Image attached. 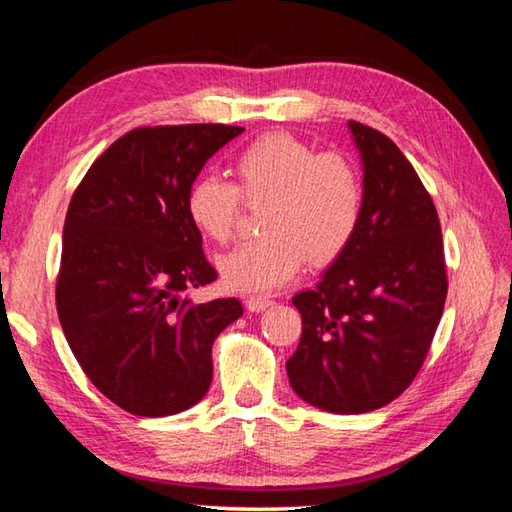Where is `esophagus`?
Segmentation results:
<instances>
[{
	"mask_svg": "<svg viewBox=\"0 0 512 512\" xmlns=\"http://www.w3.org/2000/svg\"><path fill=\"white\" fill-rule=\"evenodd\" d=\"M270 304H273V299L266 297V295H253L246 299V308L250 313H259V310H266Z\"/></svg>",
	"mask_w": 512,
	"mask_h": 512,
	"instance_id": "1",
	"label": "esophagus"
}]
</instances>
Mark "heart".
<instances>
[{
	"instance_id": "b5f03b06",
	"label": "heart",
	"mask_w": 512,
	"mask_h": 512,
	"mask_svg": "<svg viewBox=\"0 0 512 512\" xmlns=\"http://www.w3.org/2000/svg\"><path fill=\"white\" fill-rule=\"evenodd\" d=\"M239 184L206 173L188 188L190 224L210 242L235 235L242 195L262 210L264 235L217 259L224 284L237 293H268L290 282L306 259L324 266L353 242L364 213V177L355 159L268 133L235 159Z\"/></svg>"
}]
</instances>
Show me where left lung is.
<instances>
[{
    "label": "left lung",
    "instance_id": "8db88e82",
    "mask_svg": "<svg viewBox=\"0 0 512 512\" xmlns=\"http://www.w3.org/2000/svg\"><path fill=\"white\" fill-rule=\"evenodd\" d=\"M364 166V213L353 242L315 288L293 297L302 337L290 386L335 415L393 402L413 382L448 293L437 208L393 139L348 122Z\"/></svg>",
    "mask_w": 512,
    "mask_h": 512
}]
</instances>
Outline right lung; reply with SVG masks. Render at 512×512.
I'll use <instances>...</instances> for the list:
<instances>
[{
    "mask_svg": "<svg viewBox=\"0 0 512 512\" xmlns=\"http://www.w3.org/2000/svg\"><path fill=\"white\" fill-rule=\"evenodd\" d=\"M242 126L135 128L88 168L70 199L57 315L86 377L139 417L182 413L213 379V342L242 317L239 299L197 304L215 282L190 224L186 195L199 170Z\"/></svg>",
    "mask_w": 512,
    "mask_h": 512,
    "instance_id": "add662e5",
    "label": "right lung"
}]
</instances>
